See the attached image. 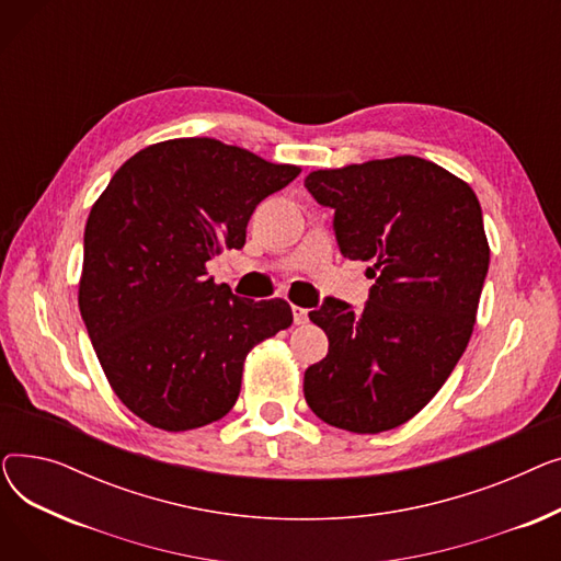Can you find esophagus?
<instances>
[{"label": "esophagus", "mask_w": 561, "mask_h": 561, "mask_svg": "<svg viewBox=\"0 0 561 561\" xmlns=\"http://www.w3.org/2000/svg\"><path fill=\"white\" fill-rule=\"evenodd\" d=\"M293 322H296V325H305V322H309V311L302 307H293Z\"/></svg>", "instance_id": "34e87169"}]
</instances>
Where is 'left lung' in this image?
I'll return each instance as SVG.
<instances>
[{
	"mask_svg": "<svg viewBox=\"0 0 561 561\" xmlns=\"http://www.w3.org/2000/svg\"><path fill=\"white\" fill-rule=\"evenodd\" d=\"M334 209L343 256L370 261L364 309L328 298L309 311L330 339L305 373V398L328 425L393 430L446 385L473 334L489 271L478 195L421 157L375 159L305 180Z\"/></svg>",
	"mask_w": 561,
	"mask_h": 561,
	"instance_id": "left-lung-1",
	"label": "left lung"
}]
</instances>
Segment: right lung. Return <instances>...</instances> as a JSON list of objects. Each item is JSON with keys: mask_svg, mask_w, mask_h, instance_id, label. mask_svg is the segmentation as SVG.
Returning <instances> with one entry per match:
<instances>
[{"mask_svg": "<svg viewBox=\"0 0 561 561\" xmlns=\"http://www.w3.org/2000/svg\"><path fill=\"white\" fill-rule=\"evenodd\" d=\"M298 174L216 138H172L125 161L93 204L79 309L111 389L145 423L220 421L248 352L290 328L286 300L233 296L206 261L241 250L256 204Z\"/></svg>", "mask_w": 561, "mask_h": 561, "instance_id": "right-lung-1", "label": "right lung"}]
</instances>
